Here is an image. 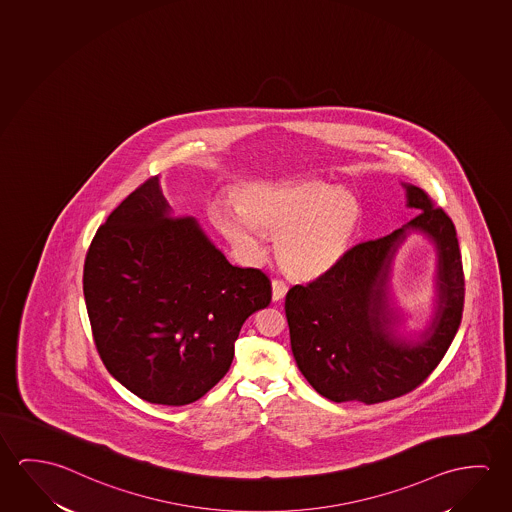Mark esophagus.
I'll return each instance as SVG.
<instances>
[{"label":"esophagus","instance_id":"1","mask_svg":"<svg viewBox=\"0 0 512 512\" xmlns=\"http://www.w3.org/2000/svg\"><path fill=\"white\" fill-rule=\"evenodd\" d=\"M286 292H288V284L281 281V279H274L272 281V301H281V299H284Z\"/></svg>","mask_w":512,"mask_h":512}]
</instances>
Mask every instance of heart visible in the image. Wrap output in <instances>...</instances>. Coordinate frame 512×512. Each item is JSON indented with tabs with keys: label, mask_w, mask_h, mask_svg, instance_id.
<instances>
[{
	"label": "heart",
	"mask_w": 512,
	"mask_h": 512,
	"mask_svg": "<svg viewBox=\"0 0 512 512\" xmlns=\"http://www.w3.org/2000/svg\"><path fill=\"white\" fill-rule=\"evenodd\" d=\"M238 210L215 208L213 222L231 244L256 249L260 228L274 231L277 258L292 276L317 277L338 265L361 224L356 195L324 179L245 185Z\"/></svg>",
	"instance_id": "obj_1"
}]
</instances>
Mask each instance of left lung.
I'll return each mask as SVG.
<instances>
[{
	"instance_id": "left-lung-1",
	"label": "left lung",
	"mask_w": 512,
	"mask_h": 512,
	"mask_svg": "<svg viewBox=\"0 0 512 512\" xmlns=\"http://www.w3.org/2000/svg\"><path fill=\"white\" fill-rule=\"evenodd\" d=\"M414 219L390 235L352 247L313 283L295 284L284 311L297 366L309 384L333 402L366 406L406 395L447 354L461 325L463 261L454 222L422 188L402 183ZM422 234L437 252L435 308L420 334H406L390 293L397 249Z\"/></svg>"
}]
</instances>
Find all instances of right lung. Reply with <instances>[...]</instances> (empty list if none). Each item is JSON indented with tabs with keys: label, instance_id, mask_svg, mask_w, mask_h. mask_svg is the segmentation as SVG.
<instances>
[{
	"label": "right lung",
	"instance_id": "1",
	"mask_svg": "<svg viewBox=\"0 0 512 512\" xmlns=\"http://www.w3.org/2000/svg\"><path fill=\"white\" fill-rule=\"evenodd\" d=\"M83 295L112 377L151 404L185 406L228 374L242 325L272 288L258 268L233 267L197 219L174 217L156 176L98 229Z\"/></svg>",
	"mask_w": 512,
	"mask_h": 512
}]
</instances>
